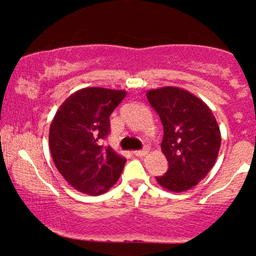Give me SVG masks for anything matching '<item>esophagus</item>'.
<instances>
[{
    "label": "esophagus",
    "instance_id": "esophagus-1",
    "mask_svg": "<svg viewBox=\"0 0 256 256\" xmlns=\"http://www.w3.org/2000/svg\"><path fill=\"white\" fill-rule=\"evenodd\" d=\"M148 152H149L148 146H144V148H143L142 150H134V154L136 155V156H144V155L148 154Z\"/></svg>",
    "mask_w": 256,
    "mask_h": 256
}]
</instances>
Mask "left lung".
<instances>
[{
	"label": "left lung",
	"mask_w": 256,
	"mask_h": 256,
	"mask_svg": "<svg viewBox=\"0 0 256 256\" xmlns=\"http://www.w3.org/2000/svg\"><path fill=\"white\" fill-rule=\"evenodd\" d=\"M146 98L164 126L161 150L168 170L156 177L170 192L192 189L212 170L222 143L212 110L189 91L176 86L149 90Z\"/></svg>",
	"instance_id": "obj_1"
}]
</instances>
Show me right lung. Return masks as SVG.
Masks as SVG:
<instances>
[{"label":"right lung","mask_w":256,"mask_h":256,"mask_svg":"<svg viewBox=\"0 0 256 256\" xmlns=\"http://www.w3.org/2000/svg\"><path fill=\"white\" fill-rule=\"evenodd\" d=\"M126 96L124 90L85 88L60 106L49 130V148L61 176L78 192L100 195L116 183L126 158L104 140L110 116Z\"/></svg>","instance_id":"1"}]
</instances>
